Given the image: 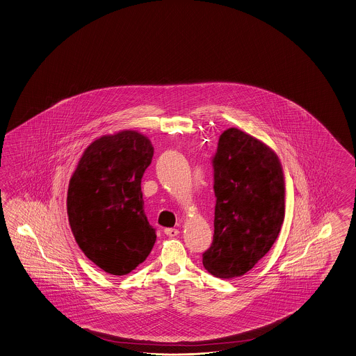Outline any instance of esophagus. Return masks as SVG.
Instances as JSON below:
<instances>
[{"instance_id":"1","label":"esophagus","mask_w":356,"mask_h":356,"mask_svg":"<svg viewBox=\"0 0 356 356\" xmlns=\"http://www.w3.org/2000/svg\"><path fill=\"white\" fill-rule=\"evenodd\" d=\"M179 230L177 229H172V227H165V234L168 235V236H176V235H179Z\"/></svg>"}]
</instances>
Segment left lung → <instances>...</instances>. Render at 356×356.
<instances>
[{"mask_svg": "<svg viewBox=\"0 0 356 356\" xmlns=\"http://www.w3.org/2000/svg\"><path fill=\"white\" fill-rule=\"evenodd\" d=\"M215 233L203 266L222 279L242 277L270 251L286 215V179L277 153L232 127L218 139Z\"/></svg>", "mask_w": 356, "mask_h": 356, "instance_id": "8db88e82", "label": "left lung"}]
</instances>
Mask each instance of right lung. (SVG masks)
I'll return each instance as SVG.
<instances>
[{"label":"right lung","instance_id":"add662e5","mask_svg":"<svg viewBox=\"0 0 356 356\" xmlns=\"http://www.w3.org/2000/svg\"><path fill=\"white\" fill-rule=\"evenodd\" d=\"M153 153L150 140L139 131L106 134L83 150L70 177V230L87 259L111 275L136 269L156 243L141 193Z\"/></svg>","mask_w":356,"mask_h":356}]
</instances>
